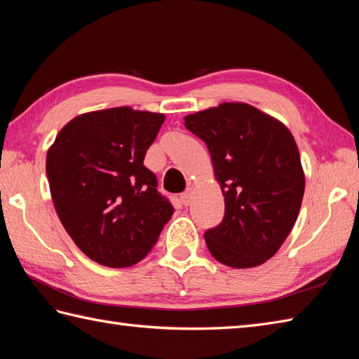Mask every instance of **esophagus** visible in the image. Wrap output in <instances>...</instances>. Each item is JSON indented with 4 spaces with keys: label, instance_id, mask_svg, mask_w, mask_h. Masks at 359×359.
Returning <instances> with one entry per match:
<instances>
[{
    "label": "esophagus",
    "instance_id": "obj_1",
    "mask_svg": "<svg viewBox=\"0 0 359 359\" xmlns=\"http://www.w3.org/2000/svg\"><path fill=\"white\" fill-rule=\"evenodd\" d=\"M180 201H182V203L185 205V207H188V205H191V201H193V191H191V189H187V191L180 196Z\"/></svg>",
    "mask_w": 359,
    "mask_h": 359
}]
</instances>
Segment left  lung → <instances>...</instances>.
I'll list each match as a JSON object with an SVG mask.
<instances>
[{"instance_id": "8db88e82", "label": "left lung", "mask_w": 359, "mask_h": 359, "mask_svg": "<svg viewBox=\"0 0 359 359\" xmlns=\"http://www.w3.org/2000/svg\"><path fill=\"white\" fill-rule=\"evenodd\" d=\"M185 126L207 144L225 197L224 220L203 234L210 253L233 269L266 262L292 231L306 189L292 133L241 102L189 114Z\"/></svg>"}]
</instances>
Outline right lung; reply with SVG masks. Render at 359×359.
I'll return each instance as SVG.
<instances>
[{"label": "right lung", "mask_w": 359, "mask_h": 359, "mask_svg": "<svg viewBox=\"0 0 359 359\" xmlns=\"http://www.w3.org/2000/svg\"><path fill=\"white\" fill-rule=\"evenodd\" d=\"M163 121V114L129 106L80 114L48 149L53 207L75 245L97 264L140 262L172 216L143 165Z\"/></svg>", "instance_id": "add662e5"}]
</instances>
